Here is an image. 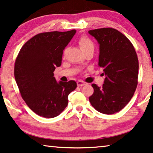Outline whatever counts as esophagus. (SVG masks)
<instances>
[{"label":"esophagus","instance_id":"34e87169","mask_svg":"<svg viewBox=\"0 0 153 153\" xmlns=\"http://www.w3.org/2000/svg\"><path fill=\"white\" fill-rule=\"evenodd\" d=\"M77 86H82L86 85V83L82 80H78L77 82Z\"/></svg>","mask_w":153,"mask_h":153}]
</instances>
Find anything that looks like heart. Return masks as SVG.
<instances>
[{
    "instance_id": "1",
    "label": "heart",
    "mask_w": 153,
    "mask_h": 153,
    "mask_svg": "<svg viewBox=\"0 0 153 153\" xmlns=\"http://www.w3.org/2000/svg\"><path fill=\"white\" fill-rule=\"evenodd\" d=\"M78 43L80 47L81 50L84 52V51L88 50H94V44L92 41L88 37L86 36H82L78 40Z\"/></svg>"
}]
</instances>
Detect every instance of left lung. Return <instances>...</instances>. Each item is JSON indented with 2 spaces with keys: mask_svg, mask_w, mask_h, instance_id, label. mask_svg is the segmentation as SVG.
I'll list each match as a JSON object with an SVG mask.
<instances>
[{
  "mask_svg": "<svg viewBox=\"0 0 153 153\" xmlns=\"http://www.w3.org/2000/svg\"><path fill=\"white\" fill-rule=\"evenodd\" d=\"M88 33L99 43L98 65L105 76L102 86L92 84L94 93L89 101L99 112L112 114L127 105L136 90L137 56L128 38L114 28L94 29Z\"/></svg>",
  "mask_w": 153,
  "mask_h": 153,
  "instance_id": "left-lung-1",
  "label": "left lung"
}]
</instances>
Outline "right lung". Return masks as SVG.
I'll return each instance as SVG.
<instances>
[{
  "instance_id": "1",
  "label": "right lung",
  "mask_w": 153,
  "mask_h": 153,
  "mask_svg": "<svg viewBox=\"0 0 153 153\" xmlns=\"http://www.w3.org/2000/svg\"><path fill=\"white\" fill-rule=\"evenodd\" d=\"M76 33H39L29 39L20 50L14 67V76L26 105L44 118L59 116L68 105V95L76 82H56L54 71L61 65L63 50Z\"/></svg>"
}]
</instances>
